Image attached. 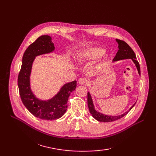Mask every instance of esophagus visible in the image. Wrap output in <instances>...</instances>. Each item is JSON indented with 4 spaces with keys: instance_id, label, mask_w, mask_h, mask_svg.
I'll return each instance as SVG.
<instances>
[{
    "instance_id": "1",
    "label": "esophagus",
    "mask_w": 156,
    "mask_h": 156,
    "mask_svg": "<svg viewBox=\"0 0 156 156\" xmlns=\"http://www.w3.org/2000/svg\"><path fill=\"white\" fill-rule=\"evenodd\" d=\"M79 83L81 84H87L88 83V81L86 78L83 77V78L79 79Z\"/></svg>"
}]
</instances>
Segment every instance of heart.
Masks as SVG:
<instances>
[{"instance_id": "heart-1", "label": "heart", "mask_w": 156, "mask_h": 156, "mask_svg": "<svg viewBox=\"0 0 156 156\" xmlns=\"http://www.w3.org/2000/svg\"><path fill=\"white\" fill-rule=\"evenodd\" d=\"M105 50L100 48H89L79 52L77 55V59L81 62H91L100 58L104 54Z\"/></svg>"}]
</instances>
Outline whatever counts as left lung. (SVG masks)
I'll return each mask as SVG.
<instances>
[{
  "mask_svg": "<svg viewBox=\"0 0 156 156\" xmlns=\"http://www.w3.org/2000/svg\"><path fill=\"white\" fill-rule=\"evenodd\" d=\"M116 41L118 42V44H119V51H118V52L116 53V55L115 56V57L114 58V59H113V61L131 58L132 60H133V62L135 63L136 68H137L139 74L140 75V65H139V63L138 61L136 60V55L134 53V51H133V49L130 48V46L127 44L126 42H125L123 40L116 39ZM135 103L130 108V109L128 111L126 112L125 113H124V114H122L121 115H118V116L105 115L101 114V113L95 110L90 94L89 92H88V106L90 112V114L92 115V116L94 118V119L99 122H111L112 121H115V120H119V119H121V118L126 116L127 113L129 112V111L131 109V108L134 107Z\"/></svg>",
  "mask_w": 156,
  "mask_h": 156,
  "instance_id": "8db88e82",
  "label": "left lung"
}]
</instances>
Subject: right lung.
<instances>
[{"label": "right lung", "instance_id": "add662e5", "mask_svg": "<svg viewBox=\"0 0 156 156\" xmlns=\"http://www.w3.org/2000/svg\"><path fill=\"white\" fill-rule=\"evenodd\" d=\"M54 50V44L49 36H40L25 51L17 80L23 104L34 116L46 120L58 119L64 115L67 110L68 98L77 87L76 81L66 84L55 97L48 101L38 100L32 92L29 79L33 61L36 56L49 53Z\"/></svg>", "mask_w": 156, "mask_h": 156}]
</instances>
